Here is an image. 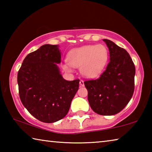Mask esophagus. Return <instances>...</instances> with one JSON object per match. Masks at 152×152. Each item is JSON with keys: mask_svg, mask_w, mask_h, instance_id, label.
<instances>
[{"mask_svg": "<svg viewBox=\"0 0 152 152\" xmlns=\"http://www.w3.org/2000/svg\"><path fill=\"white\" fill-rule=\"evenodd\" d=\"M80 86H84V80H80Z\"/></svg>", "mask_w": 152, "mask_h": 152, "instance_id": "obj_1", "label": "esophagus"}]
</instances>
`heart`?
<instances>
[{"label":"heart","mask_w":152,"mask_h":152,"mask_svg":"<svg viewBox=\"0 0 152 152\" xmlns=\"http://www.w3.org/2000/svg\"><path fill=\"white\" fill-rule=\"evenodd\" d=\"M109 52L104 45H88L74 49L68 55V62L64 64V69L71 71V66L80 68L81 73L89 78L101 74L106 66Z\"/></svg>","instance_id":"obj_1"}]
</instances>
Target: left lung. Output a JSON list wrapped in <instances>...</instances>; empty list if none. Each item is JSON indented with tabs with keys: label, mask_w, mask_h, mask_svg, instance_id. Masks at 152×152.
I'll use <instances>...</instances> for the list:
<instances>
[{
	"label": "left lung",
	"mask_w": 152,
	"mask_h": 152,
	"mask_svg": "<svg viewBox=\"0 0 152 152\" xmlns=\"http://www.w3.org/2000/svg\"><path fill=\"white\" fill-rule=\"evenodd\" d=\"M109 50L110 61L99 78L84 82L93 111L101 115H113L122 110L134 92L135 68L125 49L104 39Z\"/></svg>",
	"instance_id": "obj_1"
}]
</instances>
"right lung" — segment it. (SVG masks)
Returning a JSON list of instances; mask_svg holds the SVG:
<instances>
[{"instance_id": "right-lung-1", "label": "right lung", "mask_w": 152, "mask_h": 152, "mask_svg": "<svg viewBox=\"0 0 152 152\" xmlns=\"http://www.w3.org/2000/svg\"><path fill=\"white\" fill-rule=\"evenodd\" d=\"M59 45L45 44L28 54L17 74L20 101L33 117L54 123L66 116L78 91L80 80L63 78Z\"/></svg>"}]
</instances>
